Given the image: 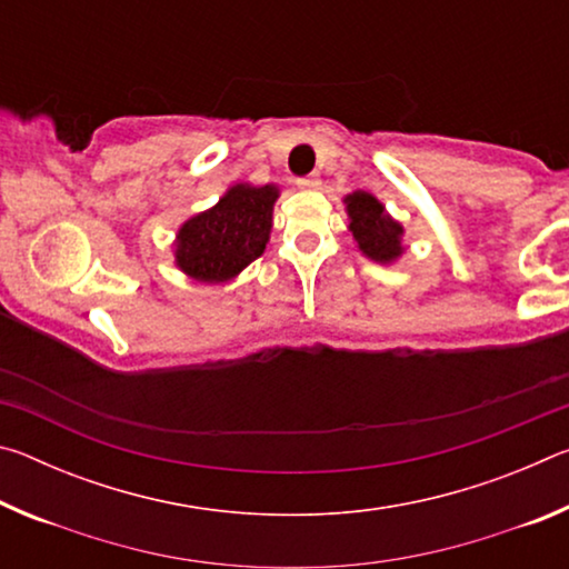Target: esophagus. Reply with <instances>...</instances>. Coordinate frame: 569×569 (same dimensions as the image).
Segmentation results:
<instances>
[{"instance_id": "obj_1", "label": "esophagus", "mask_w": 569, "mask_h": 569, "mask_svg": "<svg viewBox=\"0 0 569 569\" xmlns=\"http://www.w3.org/2000/svg\"><path fill=\"white\" fill-rule=\"evenodd\" d=\"M296 186L301 190H319L321 180H319V176H306V178H298Z\"/></svg>"}]
</instances>
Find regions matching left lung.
<instances>
[{"label":"left lung","mask_w":569,"mask_h":569,"mask_svg":"<svg viewBox=\"0 0 569 569\" xmlns=\"http://www.w3.org/2000/svg\"><path fill=\"white\" fill-rule=\"evenodd\" d=\"M356 248L373 263L389 266L403 256V226L393 220L377 196L353 190L343 198Z\"/></svg>","instance_id":"obj_1"}]
</instances>
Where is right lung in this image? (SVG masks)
Wrapping results in <instances>:
<instances>
[{"mask_svg":"<svg viewBox=\"0 0 569 569\" xmlns=\"http://www.w3.org/2000/svg\"><path fill=\"white\" fill-rule=\"evenodd\" d=\"M278 186L236 182L213 208L178 228L176 266L198 283H226L263 256L273 228Z\"/></svg>","mask_w":569,"mask_h":569,"instance_id":"1","label":"right lung"}]
</instances>
